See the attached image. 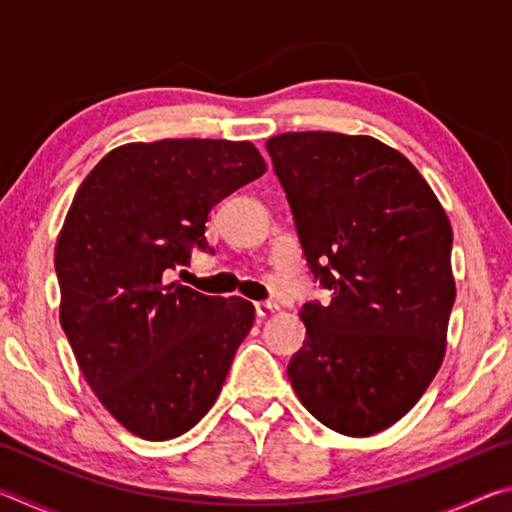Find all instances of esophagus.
Segmentation results:
<instances>
[{
	"label": "esophagus",
	"instance_id": "1",
	"mask_svg": "<svg viewBox=\"0 0 512 512\" xmlns=\"http://www.w3.org/2000/svg\"><path fill=\"white\" fill-rule=\"evenodd\" d=\"M277 309H280V307H277L275 302H271V300L255 302V311H257V316H259V318H268V316H273Z\"/></svg>",
	"mask_w": 512,
	"mask_h": 512
}]
</instances>
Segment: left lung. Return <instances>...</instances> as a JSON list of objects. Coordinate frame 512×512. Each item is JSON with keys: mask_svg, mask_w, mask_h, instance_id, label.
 Instances as JSON below:
<instances>
[{"mask_svg": "<svg viewBox=\"0 0 512 512\" xmlns=\"http://www.w3.org/2000/svg\"><path fill=\"white\" fill-rule=\"evenodd\" d=\"M266 151L309 271L332 291L300 311L291 386L325 427L372 436L413 409L443 363L452 225L420 171L375 137L284 133Z\"/></svg>", "mask_w": 512, "mask_h": 512, "instance_id": "obj_1", "label": "left lung"}]
</instances>
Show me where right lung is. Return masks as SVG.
Instances as JSON below:
<instances>
[{
    "label": "right lung",
    "mask_w": 512,
    "mask_h": 512,
    "mask_svg": "<svg viewBox=\"0 0 512 512\" xmlns=\"http://www.w3.org/2000/svg\"><path fill=\"white\" fill-rule=\"evenodd\" d=\"M264 171L250 142H133L69 205L54 255L60 325L94 395L135 436H183L221 393L253 302L164 280L207 248L212 207Z\"/></svg>",
    "instance_id": "1"
}]
</instances>
